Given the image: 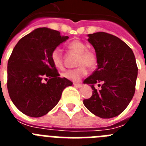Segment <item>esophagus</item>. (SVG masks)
I'll return each instance as SVG.
<instances>
[{"mask_svg": "<svg viewBox=\"0 0 146 146\" xmlns=\"http://www.w3.org/2000/svg\"><path fill=\"white\" fill-rule=\"evenodd\" d=\"M74 86L76 88H80L82 86V84H80V83H74Z\"/></svg>", "mask_w": 146, "mask_h": 146, "instance_id": "1", "label": "esophagus"}]
</instances>
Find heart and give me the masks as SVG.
Instances as JSON below:
<instances>
[{
	"label": "heart",
	"mask_w": 146,
	"mask_h": 146,
	"mask_svg": "<svg viewBox=\"0 0 146 146\" xmlns=\"http://www.w3.org/2000/svg\"><path fill=\"white\" fill-rule=\"evenodd\" d=\"M69 48L72 51L79 54L77 60L78 68L70 69L63 74L65 78L72 81H79L80 80L88 74V69L86 65L89 68H94L96 64V58L94 52L87 50L85 44L78 40H74L69 44ZM51 59L55 67L62 69L64 66V58L61 50L55 48L51 53Z\"/></svg>",
	"instance_id": "b5f03b06"
}]
</instances>
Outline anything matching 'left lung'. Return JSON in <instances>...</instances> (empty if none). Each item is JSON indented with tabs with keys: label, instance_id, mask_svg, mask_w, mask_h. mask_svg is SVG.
<instances>
[{
	"label": "left lung",
	"instance_id": "obj_1",
	"mask_svg": "<svg viewBox=\"0 0 146 146\" xmlns=\"http://www.w3.org/2000/svg\"><path fill=\"white\" fill-rule=\"evenodd\" d=\"M96 55L97 69L84 80L93 90L83 104L93 114L111 118L128 106L135 91L137 66L131 49L117 36L104 32L88 35ZM102 84L97 90L95 85Z\"/></svg>",
	"mask_w": 146,
	"mask_h": 146
}]
</instances>
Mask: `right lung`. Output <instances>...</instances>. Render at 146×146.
<instances>
[{"mask_svg": "<svg viewBox=\"0 0 146 146\" xmlns=\"http://www.w3.org/2000/svg\"><path fill=\"white\" fill-rule=\"evenodd\" d=\"M68 38L57 31L39 28L15 45L8 61L7 88L24 114L34 118L46 115L58 103L64 89L73 84L59 77L51 59L52 50Z\"/></svg>", "mask_w": 146, "mask_h": 146, "instance_id": "obj_1", "label": "right lung"}]
</instances>
